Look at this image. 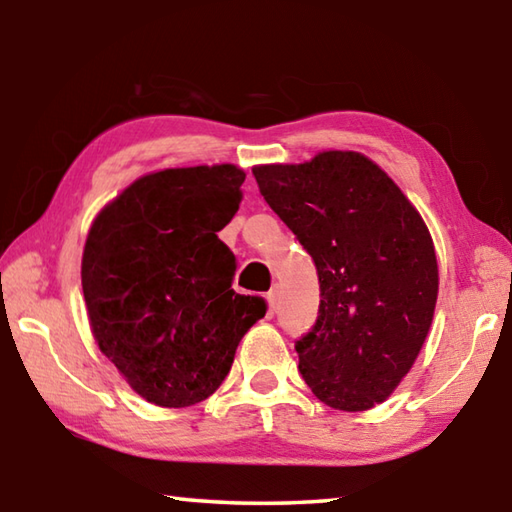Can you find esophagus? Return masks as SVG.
I'll return each mask as SVG.
<instances>
[{
    "label": "esophagus",
    "mask_w": 512,
    "mask_h": 512,
    "mask_svg": "<svg viewBox=\"0 0 512 512\" xmlns=\"http://www.w3.org/2000/svg\"><path fill=\"white\" fill-rule=\"evenodd\" d=\"M266 300H268V311H271V314H273V311L277 309V289H271V291H268Z\"/></svg>",
    "instance_id": "34e87169"
}]
</instances>
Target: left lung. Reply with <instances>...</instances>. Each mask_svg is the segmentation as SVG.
<instances>
[{
    "instance_id": "1",
    "label": "left lung",
    "mask_w": 512,
    "mask_h": 512,
    "mask_svg": "<svg viewBox=\"0 0 512 512\" xmlns=\"http://www.w3.org/2000/svg\"><path fill=\"white\" fill-rule=\"evenodd\" d=\"M264 201L316 264L320 305L296 341L320 402L368 411L418 359L438 298V262L418 210L366 155L323 151L253 169Z\"/></svg>"
}]
</instances>
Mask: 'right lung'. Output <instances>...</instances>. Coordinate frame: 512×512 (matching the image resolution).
Masks as SVG:
<instances>
[{
	"instance_id": "obj_1",
	"label": "right lung",
	"mask_w": 512,
	"mask_h": 512,
	"mask_svg": "<svg viewBox=\"0 0 512 512\" xmlns=\"http://www.w3.org/2000/svg\"><path fill=\"white\" fill-rule=\"evenodd\" d=\"M235 164L164 169L94 219L81 264L99 350L146 402L183 409L228 377L266 300L232 289L237 259L216 237L241 203Z\"/></svg>"
}]
</instances>
